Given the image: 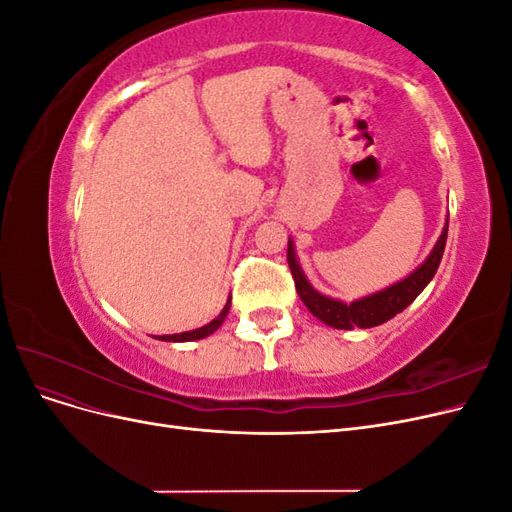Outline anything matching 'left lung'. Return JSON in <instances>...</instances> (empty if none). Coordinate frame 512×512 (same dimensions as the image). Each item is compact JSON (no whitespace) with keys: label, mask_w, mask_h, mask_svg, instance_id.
Segmentation results:
<instances>
[{"label":"left lung","mask_w":512,"mask_h":512,"mask_svg":"<svg viewBox=\"0 0 512 512\" xmlns=\"http://www.w3.org/2000/svg\"><path fill=\"white\" fill-rule=\"evenodd\" d=\"M446 235H448V222L442 228V235L438 243L433 245L431 254L425 258V262L418 269H414L406 280H401L389 288H384L380 292L369 294V297L356 299L352 303L337 301L331 297H324L312 284L307 282V277L299 265L297 254H294V245L292 239H288V267L294 277V286H297V292L305 307L312 312L320 322L329 324L333 329H371L378 327V324L391 320L397 316L423 292V288L431 282V277L436 275L440 260L444 254V245H446Z\"/></svg>","instance_id":"left-lung-1"}]
</instances>
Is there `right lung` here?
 <instances>
[{"label": "right lung", "mask_w": 512, "mask_h": 512, "mask_svg": "<svg viewBox=\"0 0 512 512\" xmlns=\"http://www.w3.org/2000/svg\"><path fill=\"white\" fill-rule=\"evenodd\" d=\"M228 309H230V299L226 301L224 309L220 312L218 318H213L209 324H205V327L200 329H194V331H185V333H175V335H160L156 339H162V342H194V339H203V337H209L213 331H218L222 327L224 318L228 316Z\"/></svg>", "instance_id": "1"}]
</instances>
